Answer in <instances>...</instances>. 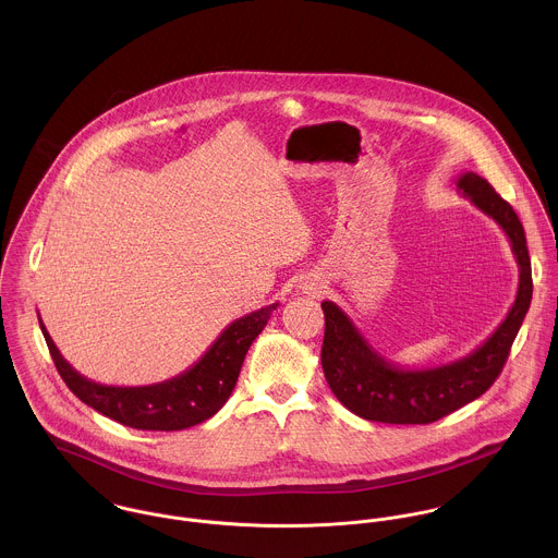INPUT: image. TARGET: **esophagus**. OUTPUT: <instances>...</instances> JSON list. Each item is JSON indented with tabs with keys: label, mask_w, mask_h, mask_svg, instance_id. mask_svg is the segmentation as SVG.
Here are the masks:
<instances>
[{
	"label": "esophagus",
	"mask_w": 558,
	"mask_h": 558,
	"mask_svg": "<svg viewBox=\"0 0 558 558\" xmlns=\"http://www.w3.org/2000/svg\"><path fill=\"white\" fill-rule=\"evenodd\" d=\"M319 288H322V286H312V288H310V292H312V294H316Z\"/></svg>",
	"instance_id": "obj_1"
}]
</instances>
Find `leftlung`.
<instances>
[{
    "label": "left lung",
    "mask_w": 558,
    "mask_h": 558,
    "mask_svg": "<svg viewBox=\"0 0 558 558\" xmlns=\"http://www.w3.org/2000/svg\"><path fill=\"white\" fill-rule=\"evenodd\" d=\"M458 191L494 219L511 242L520 268L518 294L498 328L464 359L438 367L408 369L383 356L332 301L322 303V369L335 398L367 421L396 425L434 423L481 398L502 372L511 343L531 307L533 277L524 228L513 208L473 171L458 178Z\"/></svg>",
    "instance_id": "left-lung-1"
}]
</instances>
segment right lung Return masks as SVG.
<instances>
[{"mask_svg": "<svg viewBox=\"0 0 558 558\" xmlns=\"http://www.w3.org/2000/svg\"><path fill=\"white\" fill-rule=\"evenodd\" d=\"M275 310L277 303L234 319L195 365L148 387H107L87 380L60 354L43 319L38 322L62 380L83 403L126 427L178 432L210 418L223 408L236 387L246 350Z\"/></svg>", "mask_w": 558, "mask_h": 558, "instance_id": "1", "label": "right lung"}]
</instances>
